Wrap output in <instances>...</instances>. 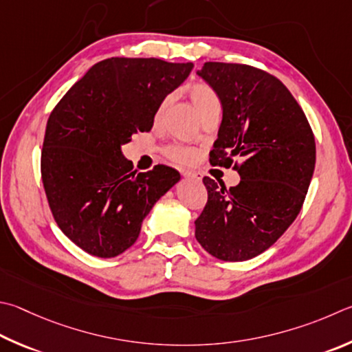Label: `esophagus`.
Listing matches in <instances>:
<instances>
[{
    "label": "esophagus",
    "mask_w": 352,
    "mask_h": 352,
    "mask_svg": "<svg viewBox=\"0 0 352 352\" xmlns=\"http://www.w3.org/2000/svg\"><path fill=\"white\" fill-rule=\"evenodd\" d=\"M183 175L186 177V178H190V180H197V182L201 180V174H200V172H184Z\"/></svg>",
    "instance_id": "esophagus-1"
}]
</instances>
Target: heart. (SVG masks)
I'll use <instances>...</instances> for the list:
<instances>
[{"instance_id": "heart-1", "label": "heart", "mask_w": 352, "mask_h": 352, "mask_svg": "<svg viewBox=\"0 0 352 352\" xmlns=\"http://www.w3.org/2000/svg\"><path fill=\"white\" fill-rule=\"evenodd\" d=\"M188 95L192 104L195 106L197 112L200 113L201 120L210 117V115L220 113L221 112V101L219 94H217L212 87L206 82H194V85L188 86ZM172 97H166L162 104L158 106L157 113H155V121H160L163 118L164 112L168 111L169 103H170ZM168 155L170 160H174L177 163H194L197 160V151L194 148H189V146H183V144H172L168 149Z\"/></svg>"}]
</instances>
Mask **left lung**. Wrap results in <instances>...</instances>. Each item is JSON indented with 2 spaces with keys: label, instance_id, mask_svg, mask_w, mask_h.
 <instances>
[{
  "label": "left lung",
  "instance_id": "left-lung-1",
  "mask_svg": "<svg viewBox=\"0 0 352 352\" xmlns=\"http://www.w3.org/2000/svg\"><path fill=\"white\" fill-rule=\"evenodd\" d=\"M198 75L219 94L223 120L212 166L240 174L226 189L204 177L208 203L195 239L223 261H243L272 246L303 206L316 166V140L302 107L276 76L235 63H204Z\"/></svg>",
  "mask_w": 352,
  "mask_h": 352
}]
</instances>
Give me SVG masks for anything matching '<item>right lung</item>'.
<instances>
[{
    "mask_svg": "<svg viewBox=\"0 0 352 352\" xmlns=\"http://www.w3.org/2000/svg\"><path fill=\"white\" fill-rule=\"evenodd\" d=\"M192 67L107 58L50 112L41 151L44 190L56 225L82 251L101 258L124 252L158 198L180 180L178 170L164 164L137 174L121 144L152 129L158 106Z\"/></svg>",
    "mask_w": 352,
    "mask_h": 352,
    "instance_id": "obj_1",
    "label": "right lung"
}]
</instances>
